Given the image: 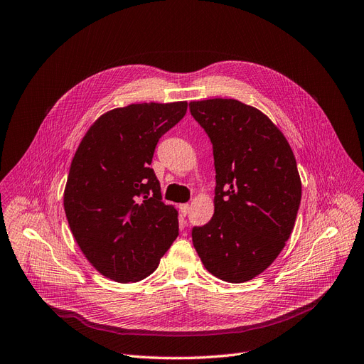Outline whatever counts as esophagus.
<instances>
[{"label": "esophagus", "instance_id": "34e87169", "mask_svg": "<svg viewBox=\"0 0 364 364\" xmlns=\"http://www.w3.org/2000/svg\"><path fill=\"white\" fill-rule=\"evenodd\" d=\"M188 211H191V205H188V203L180 205V213H181L183 217H186L188 214Z\"/></svg>", "mask_w": 364, "mask_h": 364}]
</instances>
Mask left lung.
I'll use <instances>...</instances> for the list:
<instances>
[{"label": "left lung", "mask_w": 364, "mask_h": 364, "mask_svg": "<svg viewBox=\"0 0 364 364\" xmlns=\"http://www.w3.org/2000/svg\"><path fill=\"white\" fill-rule=\"evenodd\" d=\"M211 139L214 215L192 229L198 255L214 277L245 282L262 274L290 238L302 183L286 136L260 109L236 100L188 104Z\"/></svg>", "instance_id": "8db88e82"}]
</instances>
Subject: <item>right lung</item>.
I'll return each mask as SVG.
<instances>
[{
	"label": "right lung",
	"mask_w": 364,
	"mask_h": 364,
	"mask_svg": "<svg viewBox=\"0 0 364 364\" xmlns=\"http://www.w3.org/2000/svg\"><path fill=\"white\" fill-rule=\"evenodd\" d=\"M186 112V101L114 108L90 126L73 157L68 225L85 257L109 279H144L178 236V213L162 200L150 165L159 138Z\"/></svg>",
	"instance_id": "1"
}]
</instances>
